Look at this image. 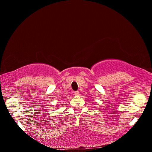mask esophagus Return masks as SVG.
I'll return each mask as SVG.
<instances>
[{
  "instance_id": "esophagus-1",
  "label": "esophagus",
  "mask_w": 152,
  "mask_h": 152,
  "mask_svg": "<svg viewBox=\"0 0 152 152\" xmlns=\"http://www.w3.org/2000/svg\"><path fill=\"white\" fill-rule=\"evenodd\" d=\"M74 95H75V96H79V91L74 92Z\"/></svg>"
}]
</instances>
